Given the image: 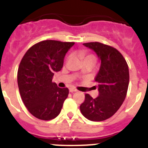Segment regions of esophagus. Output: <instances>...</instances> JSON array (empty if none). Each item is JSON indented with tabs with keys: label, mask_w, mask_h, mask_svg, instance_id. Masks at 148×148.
<instances>
[{
	"label": "esophagus",
	"mask_w": 148,
	"mask_h": 148,
	"mask_svg": "<svg viewBox=\"0 0 148 148\" xmlns=\"http://www.w3.org/2000/svg\"><path fill=\"white\" fill-rule=\"evenodd\" d=\"M69 91H70V92H76L77 90H76V89L73 88V87H71V88L69 89Z\"/></svg>",
	"instance_id": "34e87169"
}]
</instances>
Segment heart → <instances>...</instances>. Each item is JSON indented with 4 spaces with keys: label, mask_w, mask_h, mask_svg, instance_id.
<instances>
[{
    "label": "heart",
    "mask_w": 148,
    "mask_h": 148,
    "mask_svg": "<svg viewBox=\"0 0 148 148\" xmlns=\"http://www.w3.org/2000/svg\"><path fill=\"white\" fill-rule=\"evenodd\" d=\"M79 56L82 57V58H83L84 59H87V58H95V57L92 56H91V55H87V56H86L85 53H81L80 54H79Z\"/></svg>",
    "instance_id": "obj_1"
}]
</instances>
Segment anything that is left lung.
I'll return each instance as SVG.
<instances>
[{"label":"left lung","mask_w":148,"mask_h":148,"mask_svg":"<svg viewBox=\"0 0 148 148\" xmlns=\"http://www.w3.org/2000/svg\"><path fill=\"white\" fill-rule=\"evenodd\" d=\"M93 50L101 61L98 82L99 96L93 99L89 94L81 104L80 110L90 121H101L110 118L125 101L129 84V69L122 55L115 48L99 42L83 44Z\"/></svg>","instance_id":"obj_1"}]
</instances>
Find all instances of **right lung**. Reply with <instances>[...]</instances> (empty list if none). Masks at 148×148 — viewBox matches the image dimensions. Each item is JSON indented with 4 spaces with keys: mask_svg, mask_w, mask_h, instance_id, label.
Here are the masks:
<instances>
[{
    "mask_svg": "<svg viewBox=\"0 0 148 148\" xmlns=\"http://www.w3.org/2000/svg\"><path fill=\"white\" fill-rule=\"evenodd\" d=\"M74 42L43 40L27 50L18 70V84L23 104L41 120H51L61 113L69 90L60 88L52 78L62 69L64 59Z\"/></svg>",
    "mask_w": 148,
    "mask_h": 148,
    "instance_id": "1",
    "label": "right lung"
}]
</instances>
